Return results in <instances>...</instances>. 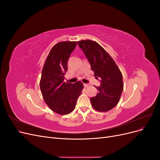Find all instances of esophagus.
<instances>
[{
  "label": "esophagus",
  "instance_id": "esophagus-1",
  "mask_svg": "<svg viewBox=\"0 0 160 160\" xmlns=\"http://www.w3.org/2000/svg\"><path fill=\"white\" fill-rule=\"evenodd\" d=\"M84 85L85 88H88V87L89 86V84H87V83H84V85Z\"/></svg>",
  "mask_w": 160,
  "mask_h": 160
}]
</instances>
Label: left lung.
<instances>
[{
	"label": "left lung",
	"instance_id": "left-lung-1",
	"mask_svg": "<svg viewBox=\"0 0 160 160\" xmlns=\"http://www.w3.org/2000/svg\"><path fill=\"white\" fill-rule=\"evenodd\" d=\"M91 65L95 77L100 79L98 93L90 99L93 108L105 112L113 109L120 99L123 89V77L118 65L103 48L90 40L77 42Z\"/></svg>",
	"mask_w": 160,
	"mask_h": 160
}]
</instances>
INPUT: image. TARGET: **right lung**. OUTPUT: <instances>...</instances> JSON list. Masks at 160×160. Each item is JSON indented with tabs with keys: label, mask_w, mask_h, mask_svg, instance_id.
Here are the masks:
<instances>
[{
	"label": "right lung",
	"mask_w": 160,
	"mask_h": 160,
	"mask_svg": "<svg viewBox=\"0 0 160 160\" xmlns=\"http://www.w3.org/2000/svg\"><path fill=\"white\" fill-rule=\"evenodd\" d=\"M77 45L76 41H63L52 47L42 71L40 88L45 102L60 115L71 113L83 89V84L64 82L67 62Z\"/></svg>",
	"instance_id": "right-lung-1"
}]
</instances>
